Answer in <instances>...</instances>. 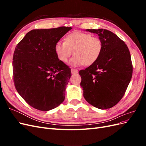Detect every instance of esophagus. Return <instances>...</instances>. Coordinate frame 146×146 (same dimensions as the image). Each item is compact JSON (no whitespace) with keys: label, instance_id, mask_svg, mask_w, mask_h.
Here are the masks:
<instances>
[{"label":"esophagus","instance_id":"obj_1","mask_svg":"<svg viewBox=\"0 0 146 146\" xmlns=\"http://www.w3.org/2000/svg\"><path fill=\"white\" fill-rule=\"evenodd\" d=\"M71 73L72 74H77L78 73V70L76 69H74V68H71Z\"/></svg>","mask_w":146,"mask_h":146}]
</instances>
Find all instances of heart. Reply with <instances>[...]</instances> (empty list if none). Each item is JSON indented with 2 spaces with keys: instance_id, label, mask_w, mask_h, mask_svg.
<instances>
[{
  "instance_id": "obj_1",
  "label": "heart",
  "mask_w": 146,
  "mask_h": 146,
  "mask_svg": "<svg viewBox=\"0 0 146 146\" xmlns=\"http://www.w3.org/2000/svg\"><path fill=\"white\" fill-rule=\"evenodd\" d=\"M64 40V42L58 41L55 44V54L61 61L65 63L73 52L74 56L70 63L74 66L92 65L98 61L102 52L101 39L89 33L72 32L66 35Z\"/></svg>"
}]
</instances>
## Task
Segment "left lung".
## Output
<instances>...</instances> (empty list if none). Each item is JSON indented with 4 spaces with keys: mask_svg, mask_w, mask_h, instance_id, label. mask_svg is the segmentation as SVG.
<instances>
[{
    "mask_svg": "<svg viewBox=\"0 0 146 146\" xmlns=\"http://www.w3.org/2000/svg\"><path fill=\"white\" fill-rule=\"evenodd\" d=\"M86 30L99 35L103 49L96 63L78 72L84 98L98 108H110L123 98L131 80L133 65L130 51L124 41L108 30Z\"/></svg>",
    "mask_w": 146,
    "mask_h": 146,
    "instance_id": "obj_1",
    "label": "left lung"
}]
</instances>
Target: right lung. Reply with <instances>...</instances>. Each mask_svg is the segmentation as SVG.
Listing matches in <instances>:
<instances>
[{
  "mask_svg": "<svg viewBox=\"0 0 146 146\" xmlns=\"http://www.w3.org/2000/svg\"><path fill=\"white\" fill-rule=\"evenodd\" d=\"M70 29L32 30L16 46L13 56L15 86L26 102L35 109L48 111L64 100L71 71L58 58L54 48Z\"/></svg>",
  "mask_w": 146,
  "mask_h": 146,
  "instance_id": "obj_1",
  "label": "right lung"
}]
</instances>
